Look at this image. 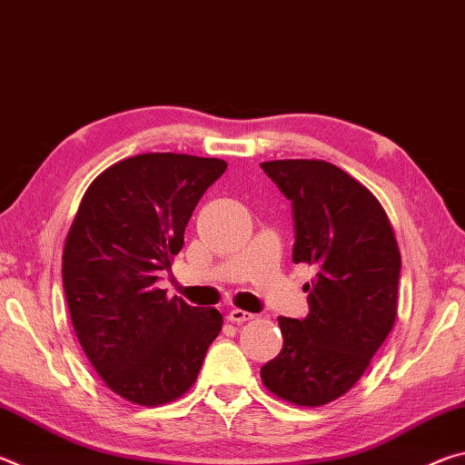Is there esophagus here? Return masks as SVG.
Returning <instances> with one entry per match:
<instances>
[{
  "label": "esophagus",
  "mask_w": 465,
  "mask_h": 465,
  "mask_svg": "<svg viewBox=\"0 0 465 465\" xmlns=\"http://www.w3.org/2000/svg\"><path fill=\"white\" fill-rule=\"evenodd\" d=\"M227 320L232 322V324H243V322H250V320H254V313H250V312H246V310H232L230 313H227Z\"/></svg>",
  "instance_id": "obj_1"
}]
</instances>
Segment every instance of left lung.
Returning a JSON list of instances; mask_svg holds the SVG:
<instances>
[{"mask_svg": "<svg viewBox=\"0 0 465 465\" xmlns=\"http://www.w3.org/2000/svg\"><path fill=\"white\" fill-rule=\"evenodd\" d=\"M293 203V261L313 266L305 320L279 318L282 349L264 388L295 406H324L367 371L398 318L400 248L377 196L324 160L262 162Z\"/></svg>", "mask_w": 465, "mask_h": 465, "instance_id": "1", "label": "left lung"}]
</instances>
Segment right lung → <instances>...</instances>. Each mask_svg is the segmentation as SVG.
I'll return each mask as SVG.
<instances>
[{
	"label": "right lung",
	"instance_id": "add662e5",
	"mask_svg": "<svg viewBox=\"0 0 465 465\" xmlns=\"http://www.w3.org/2000/svg\"><path fill=\"white\" fill-rule=\"evenodd\" d=\"M217 157L141 153L88 186L63 248V287L77 341L108 390L139 406L193 388L223 316L157 289L184 246L203 193L223 174Z\"/></svg>",
	"mask_w": 465,
	"mask_h": 465
}]
</instances>
